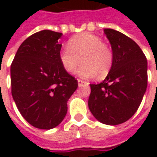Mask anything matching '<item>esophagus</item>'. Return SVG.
I'll use <instances>...</instances> for the list:
<instances>
[{
    "label": "esophagus",
    "instance_id": "obj_1",
    "mask_svg": "<svg viewBox=\"0 0 157 157\" xmlns=\"http://www.w3.org/2000/svg\"><path fill=\"white\" fill-rule=\"evenodd\" d=\"M85 83H86V82L83 81L81 79H78V86H83Z\"/></svg>",
    "mask_w": 157,
    "mask_h": 157
}]
</instances>
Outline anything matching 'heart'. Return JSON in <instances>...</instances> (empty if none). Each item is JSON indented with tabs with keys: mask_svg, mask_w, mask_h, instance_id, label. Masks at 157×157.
I'll list each match as a JSON object with an SVG mask.
<instances>
[{
	"mask_svg": "<svg viewBox=\"0 0 157 157\" xmlns=\"http://www.w3.org/2000/svg\"><path fill=\"white\" fill-rule=\"evenodd\" d=\"M59 59L63 69L74 73L84 63L78 74L90 78L99 74L100 78L108 75L113 63V53L111 47L103 43L100 37L90 33H82L71 38L68 46L59 52Z\"/></svg>",
	"mask_w": 157,
	"mask_h": 157,
	"instance_id": "b5f03b06",
	"label": "heart"
}]
</instances>
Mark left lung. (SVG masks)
I'll return each mask as SVG.
<instances>
[{
    "mask_svg": "<svg viewBox=\"0 0 157 157\" xmlns=\"http://www.w3.org/2000/svg\"><path fill=\"white\" fill-rule=\"evenodd\" d=\"M113 53L108 75L91 84L88 106L100 122L118 125L137 111L148 85L147 58L134 40L112 29H104Z\"/></svg>",
    "mask_w": 157,
    "mask_h": 157,
    "instance_id": "left-lung-1",
    "label": "left lung"
}]
</instances>
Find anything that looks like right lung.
<instances>
[{
  "instance_id": "add662e5",
  "label": "right lung",
  "mask_w": 157,
  "mask_h": 157,
  "mask_svg": "<svg viewBox=\"0 0 157 157\" xmlns=\"http://www.w3.org/2000/svg\"><path fill=\"white\" fill-rule=\"evenodd\" d=\"M62 33L44 29L21 44L11 63V94L22 117L40 129L62 122L67 101L78 88L59 59Z\"/></svg>"
}]
</instances>
